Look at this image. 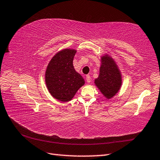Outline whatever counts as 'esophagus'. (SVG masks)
<instances>
[{"instance_id": "obj_1", "label": "esophagus", "mask_w": 160, "mask_h": 160, "mask_svg": "<svg viewBox=\"0 0 160 160\" xmlns=\"http://www.w3.org/2000/svg\"><path fill=\"white\" fill-rule=\"evenodd\" d=\"M86 80L88 83L91 82V76H89V75H87L86 76Z\"/></svg>"}]
</instances>
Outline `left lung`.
<instances>
[{"label":"left lung","mask_w":160,"mask_h":160,"mask_svg":"<svg viewBox=\"0 0 160 160\" xmlns=\"http://www.w3.org/2000/svg\"><path fill=\"white\" fill-rule=\"evenodd\" d=\"M100 74L95 80V84L107 99H110L120 90L122 76L116 63L108 55L101 58Z\"/></svg>","instance_id":"1"}]
</instances>
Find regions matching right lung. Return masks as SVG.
I'll use <instances>...</instances> for the list:
<instances>
[{
	"instance_id": "obj_1",
	"label": "right lung",
	"mask_w": 160,
	"mask_h": 160,
	"mask_svg": "<svg viewBox=\"0 0 160 160\" xmlns=\"http://www.w3.org/2000/svg\"><path fill=\"white\" fill-rule=\"evenodd\" d=\"M76 50L65 49L54 56L47 66L45 82L51 95L61 102L71 100L84 80L76 72L73 60Z\"/></svg>"
}]
</instances>
